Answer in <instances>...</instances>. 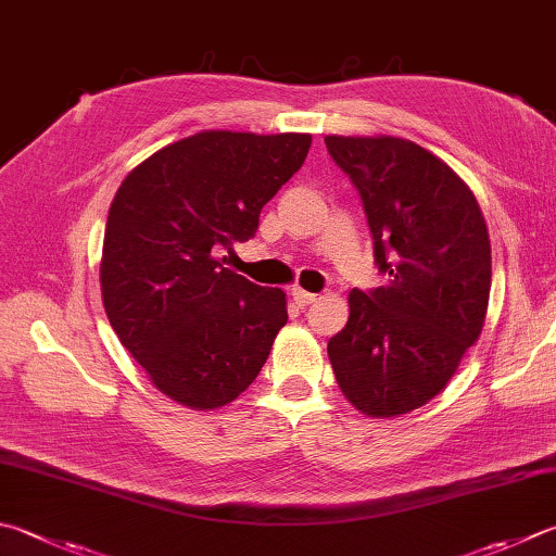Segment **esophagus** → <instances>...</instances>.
<instances>
[{
    "label": "esophagus",
    "instance_id": "esophagus-1",
    "mask_svg": "<svg viewBox=\"0 0 556 556\" xmlns=\"http://www.w3.org/2000/svg\"><path fill=\"white\" fill-rule=\"evenodd\" d=\"M290 295H292V300H295V305L302 307V309H305L307 305H312L314 300H317V295H314V292H307V290H302V288H292Z\"/></svg>",
    "mask_w": 556,
    "mask_h": 556
}]
</instances>
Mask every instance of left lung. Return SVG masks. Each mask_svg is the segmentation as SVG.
Masks as SVG:
<instances>
[{"label":"left lung","instance_id":"left-lung-1","mask_svg":"<svg viewBox=\"0 0 556 556\" xmlns=\"http://www.w3.org/2000/svg\"><path fill=\"white\" fill-rule=\"evenodd\" d=\"M358 188L375 264L390 286L351 290L349 321L329 339L341 392L390 418L445 390L486 319L491 244L469 186L412 140L324 138Z\"/></svg>","mask_w":556,"mask_h":556}]
</instances>
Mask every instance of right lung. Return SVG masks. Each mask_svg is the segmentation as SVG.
I'll use <instances>...</instances> for the list:
<instances>
[{
    "label": "right lung",
    "instance_id": "1",
    "mask_svg": "<svg viewBox=\"0 0 556 556\" xmlns=\"http://www.w3.org/2000/svg\"><path fill=\"white\" fill-rule=\"evenodd\" d=\"M307 132L203 130L125 176L101 254L113 331L156 390L184 406L235 402L288 321L286 292L225 268L309 152Z\"/></svg>",
    "mask_w": 556,
    "mask_h": 556
}]
</instances>
